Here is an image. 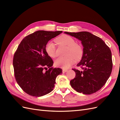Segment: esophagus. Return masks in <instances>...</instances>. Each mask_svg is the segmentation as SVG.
Here are the masks:
<instances>
[{
    "mask_svg": "<svg viewBox=\"0 0 120 120\" xmlns=\"http://www.w3.org/2000/svg\"><path fill=\"white\" fill-rule=\"evenodd\" d=\"M67 71H68V70H67V69H63V73H64V72H66Z\"/></svg>",
    "mask_w": 120,
    "mask_h": 120,
    "instance_id": "esophagus-1",
    "label": "esophagus"
}]
</instances>
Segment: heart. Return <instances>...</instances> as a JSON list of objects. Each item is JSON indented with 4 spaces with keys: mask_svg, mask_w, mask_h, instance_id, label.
<instances>
[{
    "mask_svg": "<svg viewBox=\"0 0 120 120\" xmlns=\"http://www.w3.org/2000/svg\"><path fill=\"white\" fill-rule=\"evenodd\" d=\"M56 41L60 45L67 46L66 54L67 56L60 57L54 61V64L56 67L63 68H68L75 62V60L80 59L82 56L83 49L82 46L77 43H75V39L71 37L64 34L57 38ZM45 49L48 55L52 58L56 56V47L54 43L49 41L46 44Z\"/></svg>",
    "mask_w": 120,
    "mask_h": 120,
    "instance_id": "obj_1",
    "label": "heart"
}]
</instances>
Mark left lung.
<instances>
[{
  "label": "left lung",
  "mask_w": 120,
  "mask_h": 120,
  "mask_svg": "<svg viewBox=\"0 0 120 120\" xmlns=\"http://www.w3.org/2000/svg\"><path fill=\"white\" fill-rule=\"evenodd\" d=\"M78 38L83 47V54L78 67L83 71L73 68L75 78L70 81L76 91L90 95L100 90L106 83L111 74L112 62L111 51L99 37L89 32H64Z\"/></svg>",
  "instance_id": "obj_1"
}]
</instances>
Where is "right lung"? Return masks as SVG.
<instances>
[{
    "label": "right lung",
    "instance_id": "add662e5",
    "mask_svg": "<svg viewBox=\"0 0 120 120\" xmlns=\"http://www.w3.org/2000/svg\"><path fill=\"white\" fill-rule=\"evenodd\" d=\"M62 32L35 31L22 40L14 53L13 66L15 79L29 95L41 97L51 92L56 77L62 74L61 68L52 67L53 60L45 49L49 40Z\"/></svg>",
    "mask_w": 120,
    "mask_h": 120
}]
</instances>
